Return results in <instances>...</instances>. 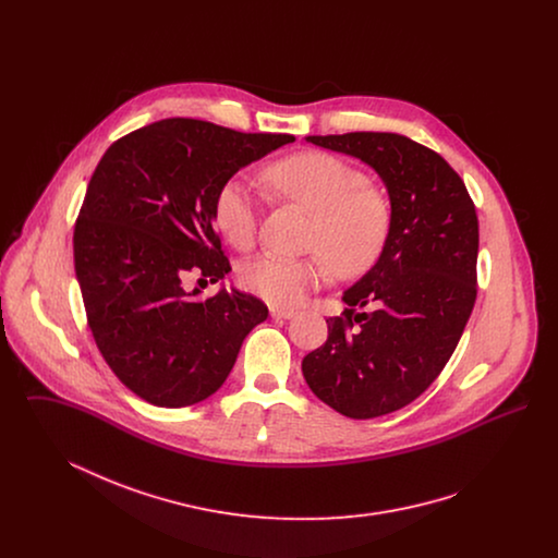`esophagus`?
Returning a JSON list of instances; mask_svg holds the SVG:
<instances>
[{
  "instance_id": "1",
  "label": "esophagus",
  "mask_w": 558,
  "mask_h": 558,
  "mask_svg": "<svg viewBox=\"0 0 558 558\" xmlns=\"http://www.w3.org/2000/svg\"><path fill=\"white\" fill-rule=\"evenodd\" d=\"M271 318L291 319L294 318V312H292V310H280V307H271Z\"/></svg>"
}]
</instances>
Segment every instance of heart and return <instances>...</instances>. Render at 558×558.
<instances>
[{
    "label": "heart",
    "mask_w": 558,
    "mask_h": 558,
    "mask_svg": "<svg viewBox=\"0 0 558 558\" xmlns=\"http://www.w3.org/2000/svg\"><path fill=\"white\" fill-rule=\"evenodd\" d=\"M267 187L280 198L314 213L307 259L264 255L242 267L244 289L271 305L294 307L326 280L328 266L351 278L380 257L391 232V201L368 175L328 153H299L276 160L264 173ZM215 226L236 248H248L257 236L259 209L251 190L230 180L215 196Z\"/></svg>",
    "instance_id": "1"
}]
</instances>
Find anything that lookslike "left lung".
<instances>
[{
    "label": "left lung",
    "instance_id": "obj_1",
    "mask_svg": "<svg viewBox=\"0 0 558 558\" xmlns=\"http://www.w3.org/2000/svg\"><path fill=\"white\" fill-rule=\"evenodd\" d=\"M371 165L391 201L378 262L343 292V316L303 357L310 389L332 410L366 421L401 410L444 371L477 299L478 221L444 157L399 133L307 135ZM371 304L372 313H357Z\"/></svg>",
    "mask_w": 558,
    "mask_h": 558
}]
</instances>
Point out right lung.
<instances>
[{"label": "right lung", "instance_id": "right-lung-1", "mask_svg": "<svg viewBox=\"0 0 558 558\" xmlns=\"http://www.w3.org/2000/svg\"><path fill=\"white\" fill-rule=\"evenodd\" d=\"M291 142L162 119L117 140L98 162L75 223V271L94 341L137 398L160 408L209 398L267 318L257 296L223 287L198 299L186 278L207 284L232 271L213 230L215 196Z\"/></svg>", "mask_w": 558, "mask_h": 558}]
</instances>
